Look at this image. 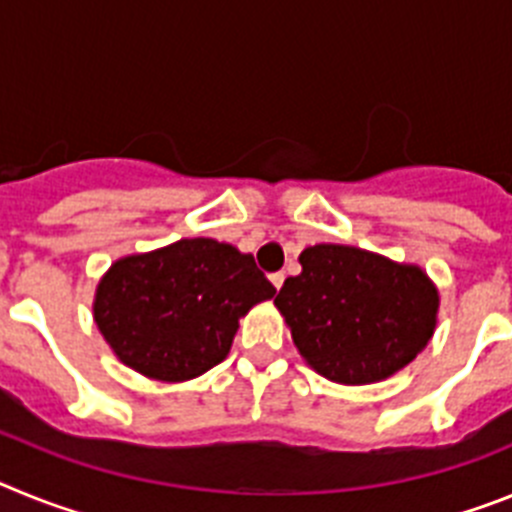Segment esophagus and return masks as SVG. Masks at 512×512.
<instances>
[{
    "instance_id": "obj_1",
    "label": "esophagus",
    "mask_w": 512,
    "mask_h": 512,
    "mask_svg": "<svg viewBox=\"0 0 512 512\" xmlns=\"http://www.w3.org/2000/svg\"><path fill=\"white\" fill-rule=\"evenodd\" d=\"M271 284H274V287L277 289H282V284H284V271H277V274H271Z\"/></svg>"
}]
</instances>
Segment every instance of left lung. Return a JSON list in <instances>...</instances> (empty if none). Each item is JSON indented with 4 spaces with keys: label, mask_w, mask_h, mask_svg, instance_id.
<instances>
[{
    "label": "left lung",
    "mask_w": 512,
    "mask_h": 512,
    "mask_svg": "<svg viewBox=\"0 0 512 512\" xmlns=\"http://www.w3.org/2000/svg\"><path fill=\"white\" fill-rule=\"evenodd\" d=\"M274 305L310 369L336 384L392 377L428 346L438 289L420 266L341 243L300 253Z\"/></svg>",
    "instance_id": "1"
}]
</instances>
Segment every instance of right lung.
<instances>
[{
	"mask_svg": "<svg viewBox=\"0 0 512 512\" xmlns=\"http://www.w3.org/2000/svg\"><path fill=\"white\" fill-rule=\"evenodd\" d=\"M274 295L251 253L182 238L117 259L99 279L92 310L122 364L156 382H187L220 364L238 320Z\"/></svg>",
	"mask_w": 512,
	"mask_h": 512,
	"instance_id": "1",
	"label": "right lung"
}]
</instances>
